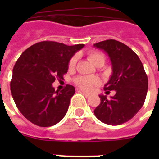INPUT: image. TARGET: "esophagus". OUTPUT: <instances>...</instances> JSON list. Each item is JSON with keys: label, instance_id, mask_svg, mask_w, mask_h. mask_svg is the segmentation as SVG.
<instances>
[{"label": "esophagus", "instance_id": "34e87169", "mask_svg": "<svg viewBox=\"0 0 159 159\" xmlns=\"http://www.w3.org/2000/svg\"><path fill=\"white\" fill-rule=\"evenodd\" d=\"M83 93L84 94V95H85V97H86V98H88V97L90 96V94L88 93V92H84V91H83Z\"/></svg>", "mask_w": 159, "mask_h": 159}]
</instances>
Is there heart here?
<instances>
[{"label":"heart","instance_id":"b5f03b06","mask_svg":"<svg viewBox=\"0 0 159 159\" xmlns=\"http://www.w3.org/2000/svg\"><path fill=\"white\" fill-rule=\"evenodd\" d=\"M88 60L91 61L93 64H95V63L96 62L97 60L100 58H104L103 56H102L101 53L99 52H90L88 54ZM77 58L76 57H73L69 61V66L70 68H72V67H75V64H76ZM75 83L78 86L80 87L83 89L86 90V91H91L92 90V88H94V86H96L99 84V80L97 77H85V76H80L78 78L75 79Z\"/></svg>","mask_w":159,"mask_h":159}]
</instances>
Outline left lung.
<instances>
[{"instance_id": "1", "label": "left lung", "mask_w": 159, "mask_h": 159, "mask_svg": "<svg viewBox=\"0 0 159 159\" xmlns=\"http://www.w3.org/2000/svg\"><path fill=\"white\" fill-rule=\"evenodd\" d=\"M103 50L111 63L112 74L104 85L106 94L116 91L110 99L99 95L100 104L94 110L96 118L111 126L127 123L144 104L148 79L141 60L128 46L115 40H107L94 44Z\"/></svg>"}]
</instances>
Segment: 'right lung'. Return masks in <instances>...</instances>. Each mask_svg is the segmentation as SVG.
<instances>
[{
  "label": "right lung",
  "instance_id": "obj_1",
  "mask_svg": "<svg viewBox=\"0 0 159 159\" xmlns=\"http://www.w3.org/2000/svg\"><path fill=\"white\" fill-rule=\"evenodd\" d=\"M84 47L42 41L20 55L12 69L10 89L18 110L29 121L39 127H51L65 116L75 88L67 84L59 92L52 83L63 79L71 57Z\"/></svg>",
  "mask_w": 159,
  "mask_h": 159
}]
</instances>
